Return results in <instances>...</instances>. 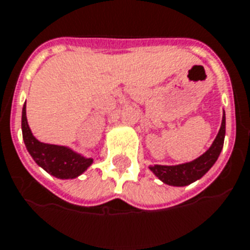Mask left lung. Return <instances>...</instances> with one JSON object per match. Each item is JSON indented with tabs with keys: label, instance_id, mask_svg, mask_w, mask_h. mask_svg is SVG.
Returning <instances> with one entry per match:
<instances>
[{
	"label": "left lung",
	"instance_id": "8db88e82",
	"mask_svg": "<svg viewBox=\"0 0 250 250\" xmlns=\"http://www.w3.org/2000/svg\"><path fill=\"white\" fill-rule=\"evenodd\" d=\"M226 134V116L223 113L222 124L214 142L201 156L189 161V163L178 164V165H153L149 167V170L156 175L160 181L169 186L183 187L200 179L210 169L218 159L222 151L223 142Z\"/></svg>",
	"mask_w": 250,
	"mask_h": 250
}]
</instances>
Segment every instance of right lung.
<instances>
[{
    "mask_svg": "<svg viewBox=\"0 0 250 250\" xmlns=\"http://www.w3.org/2000/svg\"><path fill=\"white\" fill-rule=\"evenodd\" d=\"M21 131L24 145L36 164L49 174L59 179H73L81 175L93 164L91 157H85L81 153L65 146L42 143L33 137L28 125L25 104L21 111Z\"/></svg>",
    "mask_w": 250,
    "mask_h": 250,
    "instance_id": "1",
    "label": "right lung"
}]
</instances>
